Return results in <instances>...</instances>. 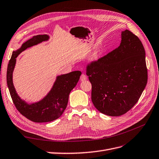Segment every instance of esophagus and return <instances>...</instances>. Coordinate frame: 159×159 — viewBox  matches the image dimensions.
Masks as SVG:
<instances>
[{"label": "esophagus", "instance_id": "obj_1", "mask_svg": "<svg viewBox=\"0 0 159 159\" xmlns=\"http://www.w3.org/2000/svg\"><path fill=\"white\" fill-rule=\"evenodd\" d=\"M86 79H87V77H86V75L85 74H81V75L80 76V80L81 81H85Z\"/></svg>", "mask_w": 159, "mask_h": 159}]
</instances>
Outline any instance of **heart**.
<instances>
[{
  "label": "heart",
  "mask_w": 159,
  "mask_h": 159,
  "mask_svg": "<svg viewBox=\"0 0 159 159\" xmlns=\"http://www.w3.org/2000/svg\"><path fill=\"white\" fill-rule=\"evenodd\" d=\"M98 54H99V52L98 50H95L94 51L92 54H91L90 55V57H89V59L91 61H93V60H95L96 59H97V57L98 56Z\"/></svg>",
  "instance_id": "heart-1"
}]
</instances>
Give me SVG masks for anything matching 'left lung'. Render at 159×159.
I'll list each match as a JSON object with an SVG mask.
<instances>
[{
	"mask_svg": "<svg viewBox=\"0 0 159 159\" xmlns=\"http://www.w3.org/2000/svg\"><path fill=\"white\" fill-rule=\"evenodd\" d=\"M91 84V101L99 111L121 116L137 103L147 83L145 51L128 30L122 31L119 46L91 61L86 68Z\"/></svg>",
	"mask_w": 159,
	"mask_h": 159,
	"instance_id": "obj_1",
	"label": "left lung"
}]
</instances>
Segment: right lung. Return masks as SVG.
Wrapping results in <instances>:
<instances>
[{
    "mask_svg": "<svg viewBox=\"0 0 159 159\" xmlns=\"http://www.w3.org/2000/svg\"><path fill=\"white\" fill-rule=\"evenodd\" d=\"M48 39L49 36L44 34L34 36L27 40L22 45L20 48L13 51L7 68V85L14 105L22 115L36 123L52 121L61 116L68 105L70 93L75 87L81 74L80 71H75L57 76L50 92L40 102L28 104L20 99L14 87L12 81V73L16 64V58L28 48Z\"/></svg>",
    "mask_w": 159,
    "mask_h": 159,
    "instance_id": "obj_1",
    "label": "right lung"
}]
</instances>
